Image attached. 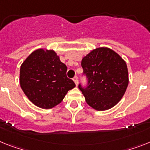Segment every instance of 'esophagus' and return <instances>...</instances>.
<instances>
[{
  "mask_svg": "<svg viewBox=\"0 0 150 150\" xmlns=\"http://www.w3.org/2000/svg\"><path fill=\"white\" fill-rule=\"evenodd\" d=\"M73 81H74V82H75V85L78 86V84H79V81H78V77H77V76H75V77H74Z\"/></svg>",
  "mask_w": 150,
  "mask_h": 150,
  "instance_id": "34e87169",
  "label": "esophagus"
}]
</instances>
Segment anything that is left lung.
Returning a JSON list of instances; mask_svg holds the SVG:
<instances>
[{
	"mask_svg": "<svg viewBox=\"0 0 150 150\" xmlns=\"http://www.w3.org/2000/svg\"><path fill=\"white\" fill-rule=\"evenodd\" d=\"M87 88L79 85L87 103L97 111L111 109L118 103L128 85L125 61L108 47L96 48L81 60Z\"/></svg>",
	"mask_w": 150,
	"mask_h": 150,
	"instance_id": "8db88e82",
	"label": "left lung"
}]
</instances>
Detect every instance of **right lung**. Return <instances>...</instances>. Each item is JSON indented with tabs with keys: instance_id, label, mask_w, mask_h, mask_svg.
Listing matches in <instances>:
<instances>
[{
	"instance_id": "add662e5",
	"label": "right lung",
	"mask_w": 150,
	"mask_h": 150,
	"mask_svg": "<svg viewBox=\"0 0 150 150\" xmlns=\"http://www.w3.org/2000/svg\"><path fill=\"white\" fill-rule=\"evenodd\" d=\"M67 67L54 50L38 49L20 67L19 83L28 100L42 109H51L75 87L66 76Z\"/></svg>"
}]
</instances>
